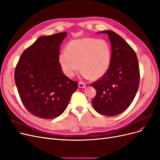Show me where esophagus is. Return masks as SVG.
<instances>
[{
    "mask_svg": "<svg viewBox=\"0 0 160 160\" xmlns=\"http://www.w3.org/2000/svg\"><path fill=\"white\" fill-rule=\"evenodd\" d=\"M86 86V85L83 82H78V87L80 88H84Z\"/></svg>",
    "mask_w": 160,
    "mask_h": 160,
    "instance_id": "34e87169",
    "label": "esophagus"
}]
</instances>
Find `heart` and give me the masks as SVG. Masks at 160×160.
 Here are the masks:
<instances>
[{"label": "heart", "mask_w": 160, "mask_h": 160, "mask_svg": "<svg viewBox=\"0 0 160 160\" xmlns=\"http://www.w3.org/2000/svg\"><path fill=\"white\" fill-rule=\"evenodd\" d=\"M112 48L106 40L85 37L72 40L66 51L58 56L63 72L73 77L79 68L85 78L97 80L104 76L110 68Z\"/></svg>", "instance_id": "b5f03b06"}]
</instances>
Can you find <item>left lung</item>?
Here are the masks:
<instances>
[{"label": "left lung", "instance_id": "obj_1", "mask_svg": "<svg viewBox=\"0 0 160 160\" xmlns=\"http://www.w3.org/2000/svg\"><path fill=\"white\" fill-rule=\"evenodd\" d=\"M107 34L112 45L110 68L92 86L96 96L92 100L94 110L101 114L114 116L124 112L134 99L140 84V69L134 50L112 30Z\"/></svg>", "mask_w": 160, "mask_h": 160}]
</instances>
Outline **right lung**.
I'll return each instance as SVG.
<instances>
[{
    "label": "right lung",
    "instance_id": "add662e5",
    "mask_svg": "<svg viewBox=\"0 0 160 160\" xmlns=\"http://www.w3.org/2000/svg\"><path fill=\"white\" fill-rule=\"evenodd\" d=\"M66 32L39 37L26 49L17 64L14 80L27 110L43 119L60 116L68 106L78 82L62 71L60 46Z\"/></svg>",
    "mask_w": 160,
    "mask_h": 160
}]
</instances>
